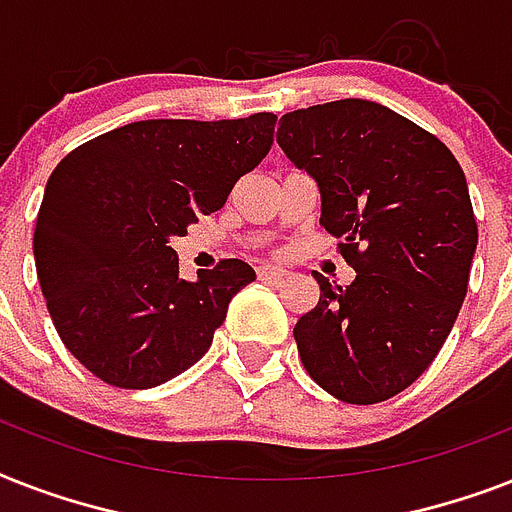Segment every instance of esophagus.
Listing matches in <instances>:
<instances>
[{"mask_svg": "<svg viewBox=\"0 0 512 512\" xmlns=\"http://www.w3.org/2000/svg\"><path fill=\"white\" fill-rule=\"evenodd\" d=\"M287 276V271H281V268H271V265H260L257 268V279H263V281H279Z\"/></svg>", "mask_w": 512, "mask_h": 512, "instance_id": "1", "label": "esophagus"}]
</instances>
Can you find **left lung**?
<instances>
[{
  "mask_svg": "<svg viewBox=\"0 0 512 512\" xmlns=\"http://www.w3.org/2000/svg\"><path fill=\"white\" fill-rule=\"evenodd\" d=\"M276 140L316 177L321 225L356 271L348 287L313 273L300 361L345 404L388 401L433 364L468 295L478 225L465 172L436 135L372 100L289 111Z\"/></svg>",
  "mask_w": 512,
  "mask_h": 512,
  "instance_id": "1",
  "label": "left lung"
}]
</instances>
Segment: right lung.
<instances>
[{
  "label": "right lung",
  "mask_w": 512,
  "mask_h": 512,
  "mask_svg": "<svg viewBox=\"0 0 512 512\" xmlns=\"http://www.w3.org/2000/svg\"><path fill=\"white\" fill-rule=\"evenodd\" d=\"M273 127L268 111L132 122L52 170L34 228L36 276L60 340L95 377L156 388L207 353L255 271L220 260L185 281L170 239L223 207L271 151Z\"/></svg>",
  "instance_id": "add662e5"
}]
</instances>
